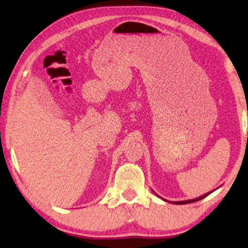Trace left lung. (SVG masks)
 Listing matches in <instances>:
<instances>
[{
	"instance_id": "obj_1",
	"label": "left lung",
	"mask_w": 248,
	"mask_h": 248,
	"mask_svg": "<svg viewBox=\"0 0 248 248\" xmlns=\"http://www.w3.org/2000/svg\"><path fill=\"white\" fill-rule=\"evenodd\" d=\"M154 192V191H153ZM211 192H213V190L212 191H209V192H207V194H204V195H202V196H200V197H198V198H195V199H189V200H184V201H170L171 203H175V204H185V203H190V202H196V201H199V200H201V199H203L204 197H207L208 195H210L211 194ZM166 201V200H165Z\"/></svg>"
}]
</instances>
